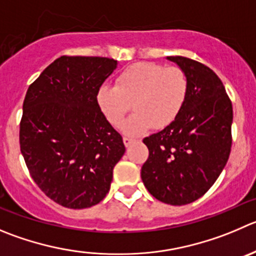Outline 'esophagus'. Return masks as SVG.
I'll return each instance as SVG.
<instances>
[{
    "mask_svg": "<svg viewBox=\"0 0 256 256\" xmlns=\"http://www.w3.org/2000/svg\"><path fill=\"white\" fill-rule=\"evenodd\" d=\"M123 142H124V146H126V147H130L132 143L136 142V140H133V138H130V137H124Z\"/></svg>",
    "mask_w": 256,
    "mask_h": 256,
    "instance_id": "1",
    "label": "esophagus"
}]
</instances>
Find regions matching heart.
Masks as SVG:
<instances>
[{"label":"heart","mask_w":256,"mask_h":256,"mask_svg":"<svg viewBox=\"0 0 256 256\" xmlns=\"http://www.w3.org/2000/svg\"><path fill=\"white\" fill-rule=\"evenodd\" d=\"M188 94V79L180 66L140 62L122 70L116 85H102L96 103L106 120L119 126L133 108L136 113L123 124L126 134L164 128L176 120Z\"/></svg>","instance_id":"1"}]
</instances>
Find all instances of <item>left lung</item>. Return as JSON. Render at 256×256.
Here are the masks:
<instances>
[{
    "instance_id": "obj_1",
    "label": "left lung",
    "mask_w": 256,
    "mask_h": 256,
    "mask_svg": "<svg viewBox=\"0 0 256 256\" xmlns=\"http://www.w3.org/2000/svg\"><path fill=\"white\" fill-rule=\"evenodd\" d=\"M167 59L186 72L188 94L176 120L143 140L150 156L140 177L158 201L181 206L204 196L222 172L232 143V104L210 68L184 56Z\"/></svg>"
}]
</instances>
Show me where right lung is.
<instances>
[{
    "instance_id": "1",
    "label": "right lung",
    "mask_w": 256,
    "mask_h": 256,
    "mask_svg": "<svg viewBox=\"0 0 256 256\" xmlns=\"http://www.w3.org/2000/svg\"><path fill=\"white\" fill-rule=\"evenodd\" d=\"M116 68L99 56H60L28 86L20 148L38 188L68 208H86L106 196L123 138L96 103V92Z\"/></svg>"
}]
</instances>
